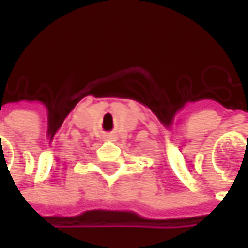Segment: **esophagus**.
Here are the masks:
<instances>
[{"label": "esophagus", "mask_w": 248, "mask_h": 248, "mask_svg": "<svg viewBox=\"0 0 248 248\" xmlns=\"http://www.w3.org/2000/svg\"><path fill=\"white\" fill-rule=\"evenodd\" d=\"M103 139L105 140H109V142H114L117 137H116V134H113V132H108V134H103Z\"/></svg>", "instance_id": "1"}]
</instances>
